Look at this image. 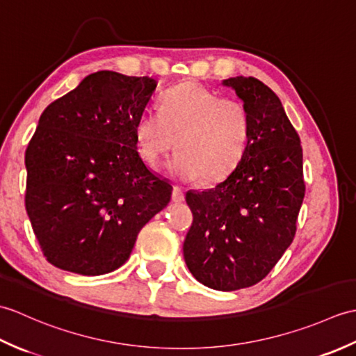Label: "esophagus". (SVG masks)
<instances>
[{
  "mask_svg": "<svg viewBox=\"0 0 356 356\" xmlns=\"http://www.w3.org/2000/svg\"><path fill=\"white\" fill-rule=\"evenodd\" d=\"M171 199H172V202H176V203L184 202V200H185V194H184V191H182V188H180V186H174V188H172Z\"/></svg>",
  "mask_w": 356,
  "mask_h": 356,
  "instance_id": "obj_1",
  "label": "esophagus"
}]
</instances>
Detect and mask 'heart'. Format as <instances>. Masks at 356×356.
Instances as JSON below:
<instances>
[{
	"label": "heart",
	"instance_id": "1",
	"mask_svg": "<svg viewBox=\"0 0 356 356\" xmlns=\"http://www.w3.org/2000/svg\"><path fill=\"white\" fill-rule=\"evenodd\" d=\"M251 136L252 115L243 101L193 81L166 90L161 111L143 110L134 124L136 145L147 163L159 165L174 145L179 148L170 170L185 182L225 179L243 159Z\"/></svg>",
	"mask_w": 356,
	"mask_h": 356
}]
</instances>
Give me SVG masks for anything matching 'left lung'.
<instances>
[{
  "label": "left lung",
  "instance_id": "1",
  "mask_svg": "<svg viewBox=\"0 0 356 356\" xmlns=\"http://www.w3.org/2000/svg\"><path fill=\"white\" fill-rule=\"evenodd\" d=\"M252 115L246 153L213 190L186 193L193 225L184 257L194 278L237 291L266 277L295 237L305 199L300 136L272 90L252 76L223 81Z\"/></svg>",
  "mask_w": 356,
  "mask_h": 356
}]
</instances>
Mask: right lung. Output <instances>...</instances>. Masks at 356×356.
<instances>
[{"mask_svg":"<svg viewBox=\"0 0 356 356\" xmlns=\"http://www.w3.org/2000/svg\"><path fill=\"white\" fill-rule=\"evenodd\" d=\"M148 76L96 72L42 111L26 149V209L49 263L81 275L122 266L172 186L138 153Z\"/></svg>","mask_w":356,"mask_h":356,"instance_id":"add662e5","label":"right lung"}]
</instances>
